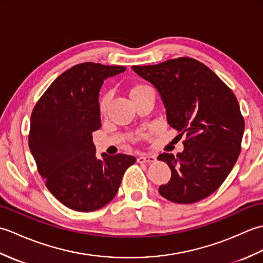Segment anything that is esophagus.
<instances>
[{
  "label": "esophagus",
  "mask_w": 263,
  "mask_h": 263,
  "mask_svg": "<svg viewBox=\"0 0 263 263\" xmlns=\"http://www.w3.org/2000/svg\"><path fill=\"white\" fill-rule=\"evenodd\" d=\"M156 161V157L153 155H142L138 157V163H154Z\"/></svg>",
  "instance_id": "34e87169"
}]
</instances>
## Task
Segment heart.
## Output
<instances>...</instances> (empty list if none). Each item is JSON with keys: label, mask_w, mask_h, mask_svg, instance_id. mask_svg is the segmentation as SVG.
<instances>
[{"label": "heart", "mask_w": 263, "mask_h": 263, "mask_svg": "<svg viewBox=\"0 0 263 263\" xmlns=\"http://www.w3.org/2000/svg\"><path fill=\"white\" fill-rule=\"evenodd\" d=\"M149 86H146V85H140V86H137L132 89V92H135L137 90H140V89H143V88H147ZM109 99H110V93H106L105 96L102 98V100H100V110L102 111H105L106 108H107L108 106V103H109Z\"/></svg>", "instance_id": "obj_1"}]
</instances>
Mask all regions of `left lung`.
Listing matches in <instances>:
<instances>
[{
    "instance_id": "8db88e82",
    "label": "left lung",
    "mask_w": 263,
    "mask_h": 263,
    "mask_svg": "<svg viewBox=\"0 0 263 263\" xmlns=\"http://www.w3.org/2000/svg\"><path fill=\"white\" fill-rule=\"evenodd\" d=\"M132 70L157 89L168 124L185 133L184 150L160 154L170 166V182L161 197L194 203L214 193L230 174L241 153L244 119L235 95L208 66L190 58Z\"/></svg>"
}]
</instances>
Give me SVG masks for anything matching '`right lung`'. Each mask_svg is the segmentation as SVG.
I'll list each match as a JSON object with an SVG mask.
<instances>
[{
	"instance_id": "1",
	"label": "right lung",
	"mask_w": 263,
	"mask_h": 263,
	"mask_svg": "<svg viewBox=\"0 0 263 263\" xmlns=\"http://www.w3.org/2000/svg\"><path fill=\"white\" fill-rule=\"evenodd\" d=\"M120 65L81 63L54 80L32 110L29 149L38 173L55 198L70 209L89 212L115 198L136 157L102 154L92 132L102 125L99 90L104 80L124 72Z\"/></svg>"
}]
</instances>
